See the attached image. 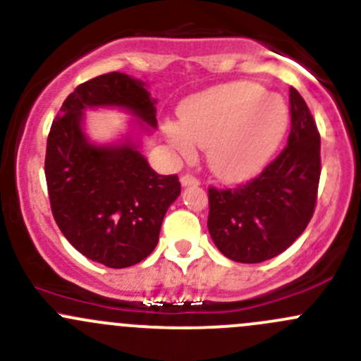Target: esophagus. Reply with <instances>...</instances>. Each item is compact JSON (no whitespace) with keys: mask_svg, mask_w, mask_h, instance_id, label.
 Listing matches in <instances>:
<instances>
[{"mask_svg":"<svg viewBox=\"0 0 361 361\" xmlns=\"http://www.w3.org/2000/svg\"><path fill=\"white\" fill-rule=\"evenodd\" d=\"M201 183V181H199V178H195L194 174H183V176H181V185H183V187H190V185H199Z\"/></svg>","mask_w":361,"mask_h":361,"instance_id":"1","label":"esophagus"}]
</instances>
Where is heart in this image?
Segmentation results:
<instances>
[{
  "instance_id": "1",
  "label": "heart",
  "mask_w": 361,
  "mask_h": 361,
  "mask_svg": "<svg viewBox=\"0 0 361 361\" xmlns=\"http://www.w3.org/2000/svg\"><path fill=\"white\" fill-rule=\"evenodd\" d=\"M181 126L164 123L171 148L192 159L195 145L207 148L214 174L238 181L271 160L288 123L281 97L253 83H228L192 97L181 106Z\"/></svg>"
}]
</instances>
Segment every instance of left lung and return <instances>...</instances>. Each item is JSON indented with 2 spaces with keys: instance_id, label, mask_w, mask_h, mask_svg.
<instances>
[{
  "instance_id": "1",
  "label": "left lung",
  "mask_w": 361,
  "mask_h": 361,
  "mask_svg": "<svg viewBox=\"0 0 361 361\" xmlns=\"http://www.w3.org/2000/svg\"><path fill=\"white\" fill-rule=\"evenodd\" d=\"M288 143L258 176L235 188L209 187L207 228L216 248L241 264L271 260L292 246L314 214L319 133L304 97L290 87Z\"/></svg>"
}]
</instances>
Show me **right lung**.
Here are the masks:
<instances>
[{
  "label": "right lung",
  "instance_id": "obj_1",
  "mask_svg": "<svg viewBox=\"0 0 361 361\" xmlns=\"http://www.w3.org/2000/svg\"><path fill=\"white\" fill-rule=\"evenodd\" d=\"M89 106L127 108L155 127V101L140 80L116 71L99 75L69 94L47 140V188L64 238L97 264L130 267L155 250L181 185L176 174L155 173L136 147L90 145L80 126Z\"/></svg>",
  "mask_w": 361,
  "mask_h": 361
}]
</instances>
